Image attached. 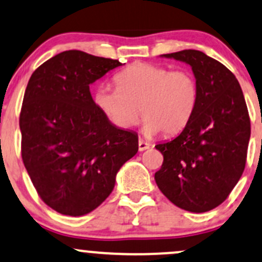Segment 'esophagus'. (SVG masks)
Wrapping results in <instances>:
<instances>
[{
  "instance_id": "1",
  "label": "esophagus",
  "mask_w": 262,
  "mask_h": 262,
  "mask_svg": "<svg viewBox=\"0 0 262 262\" xmlns=\"http://www.w3.org/2000/svg\"><path fill=\"white\" fill-rule=\"evenodd\" d=\"M147 148H149V143L145 142L143 140H140L139 141V149H140V151H145V149H147Z\"/></svg>"
}]
</instances>
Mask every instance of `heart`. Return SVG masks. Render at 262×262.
Masks as SVG:
<instances>
[{
  "mask_svg": "<svg viewBox=\"0 0 262 262\" xmlns=\"http://www.w3.org/2000/svg\"><path fill=\"white\" fill-rule=\"evenodd\" d=\"M117 88L102 85L94 95L96 107L119 128H130L145 119L146 136L176 135L188 125L198 102V85L188 70H172L135 63L115 75Z\"/></svg>",
  "mask_w": 262,
  "mask_h": 262,
  "instance_id": "1",
  "label": "heart"
}]
</instances>
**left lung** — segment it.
Here are the masks:
<instances>
[{"instance_id":"1","label":"left lung","mask_w":262,"mask_h":262,"mask_svg":"<svg viewBox=\"0 0 262 262\" xmlns=\"http://www.w3.org/2000/svg\"><path fill=\"white\" fill-rule=\"evenodd\" d=\"M161 57L192 68L198 102L183 131L156 145L163 163L155 181L181 209L204 213L222 204L242 177L251 132L248 107L237 79L218 60L194 49Z\"/></svg>"}]
</instances>
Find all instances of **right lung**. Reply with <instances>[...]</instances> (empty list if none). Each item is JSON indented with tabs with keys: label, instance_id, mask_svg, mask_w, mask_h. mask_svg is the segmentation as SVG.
<instances>
[{
	"label": "right lung",
	"instance_id": "1",
	"mask_svg": "<svg viewBox=\"0 0 262 262\" xmlns=\"http://www.w3.org/2000/svg\"><path fill=\"white\" fill-rule=\"evenodd\" d=\"M120 66L66 51L28 81L19 115L22 160L42 201L64 215L96 209L113 192L123 163L139 151L136 132L113 125L90 94V84Z\"/></svg>",
	"mask_w": 262,
	"mask_h": 262
}]
</instances>
